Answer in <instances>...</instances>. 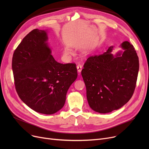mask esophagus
Returning <instances> with one entry per match:
<instances>
[{"instance_id": "esophagus-1", "label": "esophagus", "mask_w": 149, "mask_h": 149, "mask_svg": "<svg viewBox=\"0 0 149 149\" xmlns=\"http://www.w3.org/2000/svg\"><path fill=\"white\" fill-rule=\"evenodd\" d=\"M77 72L79 73V74L81 72V70H82V66L81 65H78L77 66Z\"/></svg>"}]
</instances>
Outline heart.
<instances>
[{"label": "heart", "mask_w": 149, "mask_h": 149, "mask_svg": "<svg viewBox=\"0 0 149 149\" xmlns=\"http://www.w3.org/2000/svg\"><path fill=\"white\" fill-rule=\"evenodd\" d=\"M64 52L66 55H69V54H71V52H70V49H69L68 48H66L64 50Z\"/></svg>", "instance_id": "obj_1"}]
</instances>
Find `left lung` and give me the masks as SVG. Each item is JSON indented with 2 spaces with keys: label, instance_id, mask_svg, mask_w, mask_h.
Listing matches in <instances>:
<instances>
[{
  "label": "left lung",
  "instance_id": "1",
  "mask_svg": "<svg viewBox=\"0 0 149 149\" xmlns=\"http://www.w3.org/2000/svg\"><path fill=\"white\" fill-rule=\"evenodd\" d=\"M120 46L123 51L115 55L112 53V46L103 54L89 57L81 70L89 105L100 113L111 112L126 104L136 87L139 70L137 54L127 41Z\"/></svg>",
  "mask_w": 149,
  "mask_h": 149
}]
</instances>
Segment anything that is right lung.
<instances>
[{"instance_id": "right-lung-1", "label": "right lung", "mask_w": 149, "mask_h": 149, "mask_svg": "<svg viewBox=\"0 0 149 149\" xmlns=\"http://www.w3.org/2000/svg\"><path fill=\"white\" fill-rule=\"evenodd\" d=\"M47 31L33 29L15 49L12 60L15 87L23 103L46 115L64 106L67 92L77 78L75 63L55 60Z\"/></svg>"}]
</instances>
